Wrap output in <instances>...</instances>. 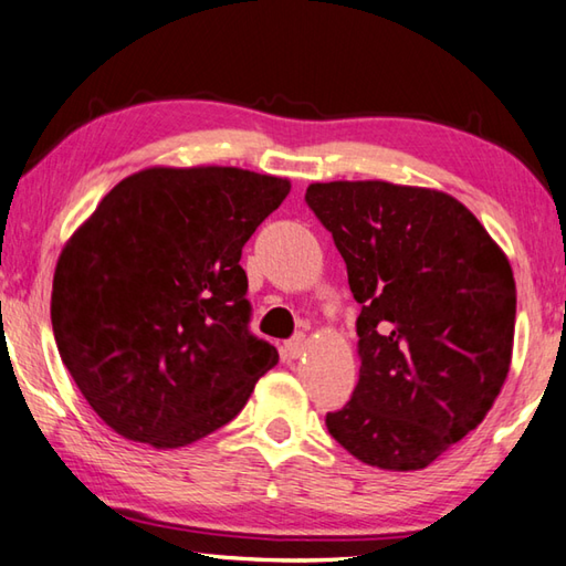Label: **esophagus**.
I'll list each match as a JSON object with an SVG mask.
<instances>
[{
	"label": "esophagus",
	"mask_w": 566,
	"mask_h": 566,
	"mask_svg": "<svg viewBox=\"0 0 566 566\" xmlns=\"http://www.w3.org/2000/svg\"><path fill=\"white\" fill-rule=\"evenodd\" d=\"M304 348H306V338L304 336H294L292 340H286L284 343V353L290 358H298L304 353Z\"/></svg>",
	"instance_id": "34e87169"
}]
</instances>
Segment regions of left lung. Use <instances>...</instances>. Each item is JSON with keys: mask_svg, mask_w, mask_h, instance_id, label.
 Returning <instances> with one entry per match:
<instances>
[{"mask_svg": "<svg viewBox=\"0 0 566 566\" xmlns=\"http://www.w3.org/2000/svg\"><path fill=\"white\" fill-rule=\"evenodd\" d=\"M306 203L360 304L358 385L326 415L328 434L368 467L424 469L483 422L511 370V262L434 188L312 184Z\"/></svg>", "mask_w": 566, "mask_h": 566, "instance_id": "obj_1", "label": "left lung"}]
</instances>
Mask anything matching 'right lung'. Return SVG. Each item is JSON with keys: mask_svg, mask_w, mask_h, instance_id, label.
I'll return each instance as SVG.
<instances>
[{"mask_svg": "<svg viewBox=\"0 0 566 566\" xmlns=\"http://www.w3.org/2000/svg\"><path fill=\"white\" fill-rule=\"evenodd\" d=\"M290 188L235 166H151L122 179L65 242L55 346L119 437L193 444L235 419L280 360L250 334L240 254Z\"/></svg>", "mask_w": 566, "mask_h": 566, "instance_id": "obj_1", "label": "right lung"}]
</instances>
